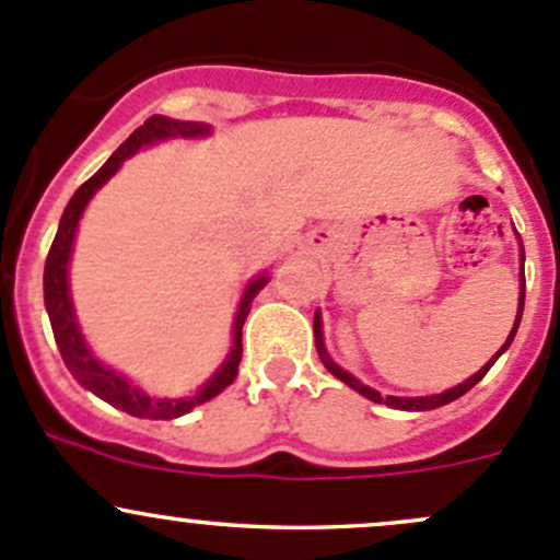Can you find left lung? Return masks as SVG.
I'll return each mask as SVG.
<instances>
[{
    "mask_svg": "<svg viewBox=\"0 0 560 560\" xmlns=\"http://www.w3.org/2000/svg\"><path fill=\"white\" fill-rule=\"evenodd\" d=\"M515 235H517V233H515ZM517 244H521V298H517V316H515V325H512V330H510V336H506L504 347H501L499 352H495L493 358H490L488 363H485L482 369L477 371V374H474V376H468L466 382H460V385H455V387L444 389V393H436V395H417V398H398V395H387V398H385V395H380V393H376L374 387L363 385V382H360L358 376H352V374H349V371H343L341 365H338L336 360H332L330 354H327V349H325V338H322V314H319V308H316V314H314V338H316V352H319V360H322V365H325V369L330 371V374L336 376V380H341L343 385H347V387H352L354 393H360V395H363V398L374 400V404H385V406H393V409H404V411H431V409H439V406H444V404H453L455 398H460L463 393H468V389H471L474 385H477V382L482 380V376L488 374L490 369H493V363H495V360H499L501 354H504L506 349H510V343L515 341V332H517V327H521L523 303H525V273H523V265H525V252H523V241H521V235H517Z\"/></svg>",
    "mask_w": 560,
    "mask_h": 560,
    "instance_id": "8db88e82",
    "label": "left lung"
}]
</instances>
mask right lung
Returning a JSON list of instances; mask_svg holds the SVG:
<instances>
[{
	"label": "right lung",
	"instance_id": "obj_1",
	"mask_svg": "<svg viewBox=\"0 0 560 560\" xmlns=\"http://www.w3.org/2000/svg\"><path fill=\"white\" fill-rule=\"evenodd\" d=\"M211 135V124L202 121H178V118L167 116H151L143 127L135 129L116 151H113L110 160L100 167L75 195L67 202L65 213L59 219V230H56V238L50 244L48 259H45V273H43V292H45V312H48L50 327H54L56 347H59L61 360L70 369V374L75 376L78 385L86 387L89 393H94L97 398L107 400L116 409L127 411L132 417H143V420H173V417L189 415L195 406L206 404V400L217 398L222 389H228L238 376V363H241V330H244V322L248 312H252V301L259 295L265 284L270 281L268 273H259L254 279H248L244 295H241L238 312H235L233 322V343H230L228 358L222 360L217 371L211 374V380L202 382L200 387L191 395L184 398H156L149 395L145 389H140L132 380H127L124 374L113 371L110 365H105L97 354L92 352V347L83 338L81 325H78L75 306H72L70 295V259H72V246H75V233L78 224H81L83 211H86L89 200L97 195L100 189L118 173V167L124 165V160L138 154L145 145L162 143V140H195V138H208Z\"/></svg>",
	"mask_w": 560,
	"mask_h": 560
}]
</instances>
